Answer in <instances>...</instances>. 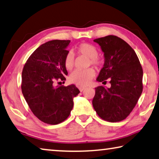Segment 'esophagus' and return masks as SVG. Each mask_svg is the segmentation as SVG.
<instances>
[{
    "label": "esophagus",
    "mask_w": 159,
    "mask_h": 159,
    "mask_svg": "<svg viewBox=\"0 0 159 159\" xmlns=\"http://www.w3.org/2000/svg\"><path fill=\"white\" fill-rule=\"evenodd\" d=\"M79 89L80 90V92H82V91H84V90L85 89V87H84V86H79Z\"/></svg>",
    "instance_id": "esophagus-1"
}]
</instances>
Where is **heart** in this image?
I'll return each instance as SVG.
<instances>
[{"instance_id": "1", "label": "heart", "mask_w": 159, "mask_h": 159, "mask_svg": "<svg viewBox=\"0 0 159 159\" xmlns=\"http://www.w3.org/2000/svg\"><path fill=\"white\" fill-rule=\"evenodd\" d=\"M77 52L90 58V63L96 67L100 66L102 61L97 57L98 50L93 45L82 43L76 47ZM64 66L67 70H71L74 66V56L71 52H68L64 59ZM95 76V70L93 69L85 70H75L70 74L69 80L79 85H87Z\"/></svg>"}]
</instances>
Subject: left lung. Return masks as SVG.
<instances>
[{"label":"left lung","instance_id":"8db88e82","mask_svg":"<svg viewBox=\"0 0 159 159\" xmlns=\"http://www.w3.org/2000/svg\"><path fill=\"white\" fill-rule=\"evenodd\" d=\"M104 53V65L98 82L110 80V88H95L93 106L102 120L117 122L125 120L134 109L142 93L143 70L134 50L114 35L93 40Z\"/></svg>","mask_w":159,"mask_h":159}]
</instances>
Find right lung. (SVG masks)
<instances>
[{
	"label": "right lung",
	"mask_w": 159,
	"mask_h": 159,
	"mask_svg": "<svg viewBox=\"0 0 159 159\" xmlns=\"http://www.w3.org/2000/svg\"><path fill=\"white\" fill-rule=\"evenodd\" d=\"M70 40H52L30 55L22 73L21 89L33 114L42 122L57 125L67 119L80 93L75 85H54L68 75L64 59Z\"/></svg>",
	"instance_id": "obj_1"
}]
</instances>
